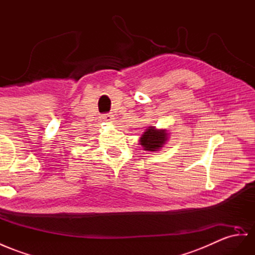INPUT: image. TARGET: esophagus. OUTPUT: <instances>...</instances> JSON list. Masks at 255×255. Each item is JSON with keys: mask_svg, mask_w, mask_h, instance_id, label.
I'll return each instance as SVG.
<instances>
[{"mask_svg": "<svg viewBox=\"0 0 255 255\" xmlns=\"http://www.w3.org/2000/svg\"><path fill=\"white\" fill-rule=\"evenodd\" d=\"M101 119H102V121H104V122L112 123V122L114 121V115L111 114V113H109V114H103V115L101 116Z\"/></svg>", "mask_w": 255, "mask_h": 255, "instance_id": "1", "label": "esophagus"}]
</instances>
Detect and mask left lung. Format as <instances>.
<instances>
[{
  "label": "left lung",
  "instance_id": "obj_1",
  "mask_svg": "<svg viewBox=\"0 0 255 255\" xmlns=\"http://www.w3.org/2000/svg\"><path fill=\"white\" fill-rule=\"evenodd\" d=\"M168 140V132L166 129H156L151 126L143 132L140 138V144L144 151H158Z\"/></svg>",
  "mask_w": 255,
  "mask_h": 255
}]
</instances>
